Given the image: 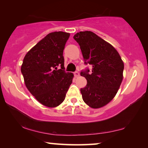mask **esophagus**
Returning <instances> with one entry per match:
<instances>
[{"label":"esophagus","mask_w":148,"mask_h":148,"mask_svg":"<svg viewBox=\"0 0 148 148\" xmlns=\"http://www.w3.org/2000/svg\"><path fill=\"white\" fill-rule=\"evenodd\" d=\"M74 75H75V77H79L80 74H79V72L75 71L74 73Z\"/></svg>","instance_id":"esophagus-1"}]
</instances>
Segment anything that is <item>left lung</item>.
<instances>
[{
  "label": "left lung",
  "mask_w": 148,
  "mask_h": 148,
  "mask_svg": "<svg viewBox=\"0 0 148 148\" xmlns=\"http://www.w3.org/2000/svg\"><path fill=\"white\" fill-rule=\"evenodd\" d=\"M80 46L85 63L92 66L81 72L87 85L80 90L82 98L92 108L108 104L116 96L123 79L124 63L110 43L90 31L79 32L73 36Z\"/></svg>",
  "instance_id": "1"
}]
</instances>
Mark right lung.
Masks as SVG:
<instances>
[{
    "instance_id": "right-lung-1",
    "label": "right lung",
    "mask_w": 148,
    "mask_h": 148,
    "mask_svg": "<svg viewBox=\"0 0 148 148\" xmlns=\"http://www.w3.org/2000/svg\"><path fill=\"white\" fill-rule=\"evenodd\" d=\"M69 36L63 32L48 34L27 52L21 64L26 88L40 104L49 108L64 100L74 77L64 71L62 54Z\"/></svg>"
}]
</instances>
